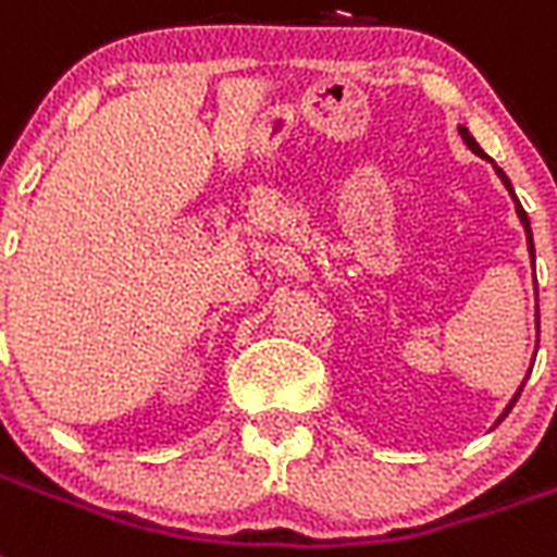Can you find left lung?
Listing matches in <instances>:
<instances>
[{"label":"left lung","mask_w":557,"mask_h":557,"mask_svg":"<svg viewBox=\"0 0 557 557\" xmlns=\"http://www.w3.org/2000/svg\"><path fill=\"white\" fill-rule=\"evenodd\" d=\"M459 136H462V141H465V145H468V150H471V153H476V157H482V159H488V153H485V150L480 148V141L473 139V133L468 131L465 124H459ZM488 162H491V165H494V171H497V176H499V180H503V185H506V191L511 194V200H515V211H517V218H520V223H523L525 247H529V258H532V267H534V240H532V223H529V214H525L523 206H520V200H517V194H515V188H511V180H508V176H506V171H503V168H499L497 162H494V159H488ZM534 293H537V287H534ZM534 325H537V331H541V317H537V310H534ZM534 355H537V351H534ZM529 372H532V369H529ZM523 386H525V381L520 383V389L515 392V398L508 400V407L503 409V416L497 418V424H499V421H503V418L508 416V412H511V407H515L517 398H520V392H523ZM497 424H494V426H497Z\"/></svg>","instance_id":"8db88e82"}]
</instances>
